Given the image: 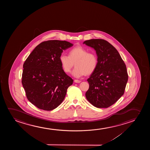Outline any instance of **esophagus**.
Returning a JSON list of instances; mask_svg holds the SVG:
<instances>
[{
    "label": "esophagus",
    "instance_id": "34e87169",
    "mask_svg": "<svg viewBox=\"0 0 150 150\" xmlns=\"http://www.w3.org/2000/svg\"><path fill=\"white\" fill-rule=\"evenodd\" d=\"M74 82H75V83H80L81 82V81L78 80V79H75L74 80Z\"/></svg>",
    "mask_w": 150,
    "mask_h": 150
}]
</instances>
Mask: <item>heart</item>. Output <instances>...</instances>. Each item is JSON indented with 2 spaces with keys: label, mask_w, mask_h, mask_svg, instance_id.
Instances as JSON below:
<instances>
[{
  "label": "heart",
  "mask_w": 150,
  "mask_h": 150,
  "mask_svg": "<svg viewBox=\"0 0 150 150\" xmlns=\"http://www.w3.org/2000/svg\"><path fill=\"white\" fill-rule=\"evenodd\" d=\"M62 68L66 73H69L74 64L75 68L72 75L75 77H80L90 75L94 72L98 66L96 54L88 52L82 47L78 46L70 50L69 56L62 54L59 57Z\"/></svg>",
  "instance_id": "obj_1"
}]
</instances>
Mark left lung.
<instances>
[{
    "mask_svg": "<svg viewBox=\"0 0 150 150\" xmlns=\"http://www.w3.org/2000/svg\"><path fill=\"white\" fill-rule=\"evenodd\" d=\"M84 44L94 48L98 66L87 81L89 88L87 100L98 108H107L114 104L125 92L128 80L127 67L118 52L101 39L86 40Z\"/></svg>",
    "mask_w": 150,
    "mask_h": 150,
    "instance_id": "1",
    "label": "left lung"
}]
</instances>
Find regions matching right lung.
Instances as JSON below:
<instances>
[{"instance_id": "obj_1", "label": "right lung", "mask_w": 150, "mask_h": 150, "mask_svg": "<svg viewBox=\"0 0 150 150\" xmlns=\"http://www.w3.org/2000/svg\"><path fill=\"white\" fill-rule=\"evenodd\" d=\"M73 46L67 41H43L35 47L23 65L21 82L30 102L38 109L51 111L65 98L73 80L60 62L63 50Z\"/></svg>"}]
</instances>
